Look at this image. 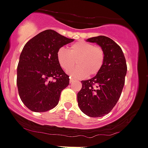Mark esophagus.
Returning <instances> with one entry per match:
<instances>
[{"label":"esophagus","mask_w":148,"mask_h":148,"mask_svg":"<svg viewBox=\"0 0 148 148\" xmlns=\"http://www.w3.org/2000/svg\"><path fill=\"white\" fill-rule=\"evenodd\" d=\"M75 81V79L73 78V77H70V83H73V82Z\"/></svg>","instance_id":"esophagus-1"}]
</instances>
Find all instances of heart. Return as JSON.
I'll return each instance as SVG.
<instances>
[{
  "label": "heart",
  "mask_w": 148,
  "mask_h": 148,
  "mask_svg": "<svg viewBox=\"0 0 148 148\" xmlns=\"http://www.w3.org/2000/svg\"><path fill=\"white\" fill-rule=\"evenodd\" d=\"M57 60L61 68L68 71L77 64V68L71 70L68 74L77 78L96 75L101 69L104 62V52L100 47L85 41L73 44L67 50L60 48L57 52Z\"/></svg>",
  "instance_id": "1"
}]
</instances>
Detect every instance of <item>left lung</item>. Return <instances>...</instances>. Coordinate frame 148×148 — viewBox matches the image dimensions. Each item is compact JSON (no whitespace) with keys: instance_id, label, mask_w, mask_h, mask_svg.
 <instances>
[{"instance_id":"left-lung-1","label":"left lung","mask_w":148,"mask_h":148,"mask_svg":"<svg viewBox=\"0 0 148 148\" xmlns=\"http://www.w3.org/2000/svg\"><path fill=\"white\" fill-rule=\"evenodd\" d=\"M86 41L96 43L101 47L104 62L96 76L81 81L77 103L85 114L100 117L109 114L120 97L127 74V64L121 47L110 38L99 36Z\"/></svg>"}]
</instances>
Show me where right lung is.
I'll use <instances>...</instances> for the list:
<instances>
[{"label": "right lung", "mask_w": 148, "mask_h": 148, "mask_svg": "<svg viewBox=\"0 0 148 148\" xmlns=\"http://www.w3.org/2000/svg\"><path fill=\"white\" fill-rule=\"evenodd\" d=\"M73 41L47 29L24 45L17 67L16 83L20 99L32 112H45L58 105L70 78L58 63L57 52Z\"/></svg>", "instance_id": "right-lung-1"}]
</instances>
